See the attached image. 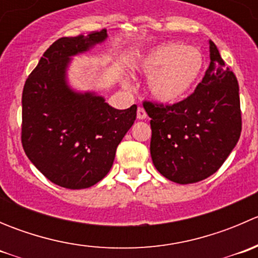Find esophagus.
I'll return each instance as SVG.
<instances>
[{
    "label": "esophagus",
    "instance_id": "obj_1",
    "mask_svg": "<svg viewBox=\"0 0 258 258\" xmlns=\"http://www.w3.org/2000/svg\"><path fill=\"white\" fill-rule=\"evenodd\" d=\"M146 117H147V113H146V111L142 107H139V110H137V118L145 119Z\"/></svg>",
    "mask_w": 258,
    "mask_h": 258
}]
</instances>
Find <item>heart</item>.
I'll list each match as a JSON object with an SVG mask.
<instances>
[{
    "instance_id": "b5f03b06",
    "label": "heart",
    "mask_w": 258,
    "mask_h": 258,
    "mask_svg": "<svg viewBox=\"0 0 258 258\" xmlns=\"http://www.w3.org/2000/svg\"><path fill=\"white\" fill-rule=\"evenodd\" d=\"M204 69V53L179 42L150 49L134 66L137 74L148 76V93L162 105H175L184 100L197 86Z\"/></svg>"
}]
</instances>
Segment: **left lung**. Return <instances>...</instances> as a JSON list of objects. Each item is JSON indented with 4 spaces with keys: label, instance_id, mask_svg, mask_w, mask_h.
I'll return each mask as SVG.
<instances>
[{
    "label": "left lung",
    "instance_id": "1",
    "mask_svg": "<svg viewBox=\"0 0 258 258\" xmlns=\"http://www.w3.org/2000/svg\"><path fill=\"white\" fill-rule=\"evenodd\" d=\"M210 66L195 92L172 106L145 102L150 116L151 157L158 172L187 184L222 166L241 135L238 82L212 41Z\"/></svg>",
    "mask_w": 258,
    "mask_h": 258
}]
</instances>
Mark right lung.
Returning a JSON list of instances; mask_svg holds the SVG:
<instances>
[{
  "mask_svg": "<svg viewBox=\"0 0 258 258\" xmlns=\"http://www.w3.org/2000/svg\"><path fill=\"white\" fill-rule=\"evenodd\" d=\"M107 31L62 37L46 49L22 93V146L49 181L70 189L93 186L113 165L137 106L117 110L96 91L70 85L72 58L107 40Z\"/></svg>",
  "mask_w": 258,
  "mask_h": 258,
  "instance_id": "obj_1",
  "label": "right lung"
}]
</instances>
